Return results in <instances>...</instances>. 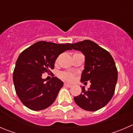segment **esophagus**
Instances as JSON below:
<instances>
[{
    "label": "esophagus",
    "mask_w": 133,
    "mask_h": 133,
    "mask_svg": "<svg viewBox=\"0 0 133 133\" xmlns=\"http://www.w3.org/2000/svg\"><path fill=\"white\" fill-rule=\"evenodd\" d=\"M64 86L68 87V88H71V87H72V85H70V84H67V83H64Z\"/></svg>",
    "instance_id": "1"
}]
</instances>
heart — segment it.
<instances>
[{"label":"heart","mask_w":133,"mask_h":133,"mask_svg":"<svg viewBox=\"0 0 133 133\" xmlns=\"http://www.w3.org/2000/svg\"><path fill=\"white\" fill-rule=\"evenodd\" d=\"M75 54H78V53H75ZM58 76L59 77L61 78L63 80H66V81L68 82H73L75 79V74L70 73V72H60V73H59Z\"/></svg>","instance_id":"1"}]
</instances>
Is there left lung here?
Segmentation results:
<instances>
[{"instance_id": "8db88e82", "label": "left lung", "mask_w": 133, "mask_h": 133, "mask_svg": "<svg viewBox=\"0 0 133 133\" xmlns=\"http://www.w3.org/2000/svg\"><path fill=\"white\" fill-rule=\"evenodd\" d=\"M69 46L85 55L81 82L91 83L88 90L83 87L82 93L74 97L75 103L86 111L99 110L108 104L115 93L118 71L114 59L108 51L89 40L69 44Z\"/></svg>"}]
</instances>
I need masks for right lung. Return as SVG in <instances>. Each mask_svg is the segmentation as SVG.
I'll list each match as a JSON object with an SVG mask.
<instances>
[{
  "mask_svg": "<svg viewBox=\"0 0 133 133\" xmlns=\"http://www.w3.org/2000/svg\"><path fill=\"white\" fill-rule=\"evenodd\" d=\"M66 50H71L69 43L40 41L20 54L13 71V83L17 96L27 108L41 111L54 102L64 84L57 77L45 83L42 75L51 73L57 57Z\"/></svg>",
  "mask_w": 133,
  "mask_h": 133,
  "instance_id": "obj_1",
  "label": "right lung"
}]
</instances>
